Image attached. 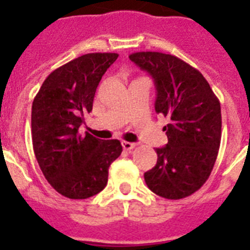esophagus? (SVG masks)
<instances>
[{"instance_id": "esophagus-1", "label": "esophagus", "mask_w": 250, "mask_h": 250, "mask_svg": "<svg viewBox=\"0 0 250 250\" xmlns=\"http://www.w3.org/2000/svg\"><path fill=\"white\" fill-rule=\"evenodd\" d=\"M121 144H123V147L125 150H131L136 146L135 143H129V141H123Z\"/></svg>"}]
</instances>
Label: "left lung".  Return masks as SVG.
I'll list each match as a JSON object with an SVG mask.
<instances>
[{"instance_id":"obj_1","label":"left lung","mask_w":250,"mask_h":250,"mask_svg":"<svg viewBox=\"0 0 250 250\" xmlns=\"http://www.w3.org/2000/svg\"><path fill=\"white\" fill-rule=\"evenodd\" d=\"M132 62L154 79L155 111L169 119L163 127L167 144L144 174L147 188L165 199H183L204 185L222 139L220 103L196 68L163 52H135Z\"/></svg>"}]
</instances>
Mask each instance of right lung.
Returning <instances> with one entry per match:
<instances>
[{"label":"right lung","instance_id":"obj_1","mask_svg":"<svg viewBox=\"0 0 250 250\" xmlns=\"http://www.w3.org/2000/svg\"><path fill=\"white\" fill-rule=\"evenodd\" d=\"M119 55L86 54L51 72L32 103L31 134L41 171L57 193L87 199L107 184L109 167L123 151L119 140H101L79 129L95 92Z\"/></svg>","mask_w":250,"mask_h":250}]
</instances>
